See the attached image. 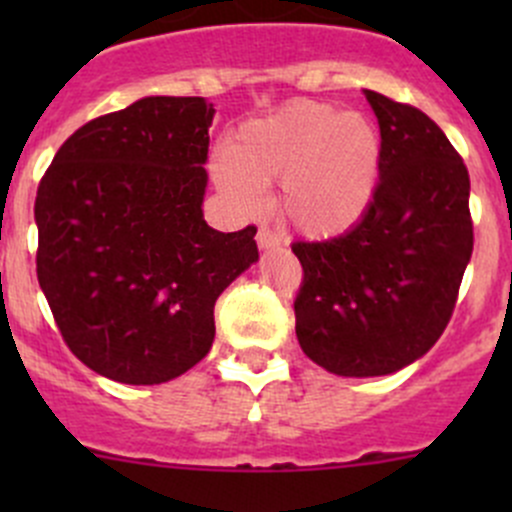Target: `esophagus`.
<instances>
[{
	"label": "esophagus",
	"instance_id": "1",
	"mask_svg": "<svg viewBox=\"0 0 512 512\" xmlns=\"http://www.w3.org/2000/svg\"><path fill=\"white\" fill-rule=\"evenodd\" d=\"M282 242V237L277 235L275 230H272V227H267V225H262L260 230H257V245L262 247V250H267V247H277Z\"/></svg>",
	"mask_w": 512,
	"mask_h": 512
}]
</instances>
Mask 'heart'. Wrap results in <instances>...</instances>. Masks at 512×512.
Segmentation results:
<instances>
[{"label":"heart","mask_w":512,"mask_h":512,"mask_svg":"<svg viewBox=\"0 0 512 512\" xmlns=\"http://www.w3.org/2000/svg\"><path fill=\"white\" fill-rule=\"evenodd\" d=\"M381 170V138L361 113H334L317 101H292L242 123L227 153L213 160L220 193L242 215L265 208V188L280 180V213L309 237L342 235L364 218Z\"/></svg>","instance_id":"obj_1"}]
</instances>
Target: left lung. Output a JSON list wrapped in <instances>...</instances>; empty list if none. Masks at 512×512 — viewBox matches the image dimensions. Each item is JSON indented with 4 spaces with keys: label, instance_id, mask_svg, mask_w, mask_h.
Returning <instances> with one entry per match:
<instances>
[{
    "label": "left lung",
    "instance_id": "1",
    "mask_svg": "<svg viewBox=\"0 0 512 512\" xmlns=\"http://www.w3.org/2000/svg\"><path fill=\"white\" fill-rule=\"evenodd\" d=\"M364 94L381 131L374 200L344 235L292 242L299 347L339 376L394 374L426 354L473 252L471 178L446 133L416 106Z\"/></svg>",
    "mask_w": 512,
    "mask_h": 512
}]
</instances>
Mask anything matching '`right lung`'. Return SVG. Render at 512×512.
Here are the masks:
<instances>
[{"instance_id": "1", "label": "right lung", "mask_w": 512, "mask_h": 512, "mask_svg": "<svg viewBox=\"0 0 512 512\" xmlns=\"http://www.w3.org/2000/svg\"><path fill=\"white\" fill-rule=\"evenodd\" d=\"M213 103L148 96L84 123L36 190V277L76 359L163 384L215 339V302L260 257L255 225L203 220Z\"/></svg>"}]
</instances>
